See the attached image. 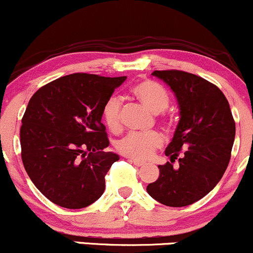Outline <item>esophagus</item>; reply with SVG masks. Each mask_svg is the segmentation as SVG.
Listing matches in <instances>:
<instances>
[{
  "label": "esophagus",
  "mask_w": 253,
  "mask_h": 253,
  "mask_svg": "<svg viewBox=\"0 0 253 253\" xmlns=\"http://www.w3.org/2000/svg\"><path fill=\"white\" fill-rule=\"evenodd\" d=\"M128 162H130L132 164H134L135 167H138V168H141V167H144V165H145V163H143V162L134 161V159H128Z\"/></svg>",
  "instance_id": "34e87169"
}]
</instances>
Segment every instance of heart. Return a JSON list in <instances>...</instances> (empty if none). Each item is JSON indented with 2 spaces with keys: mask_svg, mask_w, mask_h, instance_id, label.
Here are the masks:
<instances>
[{
  "mask_svg": "<svg viewBox=\"0 0 253 253\" xmlns=\"http://www.w3.org/2000/svg\"><path fill=\"white\" fill-rule=\"evenodd\" d=\"M133 95L153 114H159L169 107L170 97L163 86L153 81L145 80L136 83L132 89ZM104 124L112 132L121 128V101L110 97L102 108ZM163 139L159 133H129L118 143V151L125 157L134 161H147L153 152L161 147Z\"/></svg>",
  "mask_w": 253,
  "mask_h": 253,
  "instance_id": "obj_1",
  "label": "heart"
}]
</instances>
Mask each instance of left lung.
<instances>
[{"label":"left lung","mask_w":253,"mask_h":253,"mask_svg":"<svg viewBox=\"0 0 253 253\" xmlns=\"http://www.w3.org/2000/svg\"><path fill=\"white\" fill-rule=\"evenodd\" d=\"M152 75L175 92L179 123L165 150L171 163L158 165V179L146 190L162 205L184 207L201 200L221 179L231 159L236 123L227 98L205 78L179 70ZM176 159L180 165L173 169Z\"/></svg>","instance_id":"1"}]
</instances>
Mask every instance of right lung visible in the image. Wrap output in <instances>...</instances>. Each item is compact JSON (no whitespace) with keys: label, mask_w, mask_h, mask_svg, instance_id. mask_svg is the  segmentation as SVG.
Masks as SVG:
<instances>
[{"label":"right lung","mask_w":253,"mask_h":253,"mask_svg":"<svg viewBox=\"0 0 253 253\" xmlns=\"http://www.w3.org/2000/svg\"><path fill=\"white\" fill-rule=\"evenodd\" d=\"M126 76L72 74L40 88L28 102L20 129L21 158L31 181L51 202L68 210L101 197L119 156L109 140L102 108Z\"/></svg>","instance_id":"right-lung-1"}]
</instances>
